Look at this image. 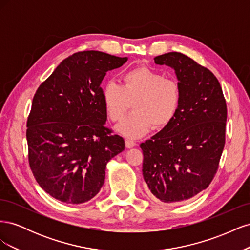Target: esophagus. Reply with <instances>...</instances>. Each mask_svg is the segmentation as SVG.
<instances>
[{"label": "esophagus", "mask_w": 250, "mask_h": 250, "mask_svg": "<svg viewBox=\"0 0 250 250\" xmlns=\"http://www.w3.org/2000/svg\"><path fill=\"white\" fill-rule=\"evenodd\" d=\"M125 144H126V147L127 148H132L135 146V142L132 141L131 139H126L125 140Z\"/></svg>", "instance_id": "34e87169"}]
</instances>
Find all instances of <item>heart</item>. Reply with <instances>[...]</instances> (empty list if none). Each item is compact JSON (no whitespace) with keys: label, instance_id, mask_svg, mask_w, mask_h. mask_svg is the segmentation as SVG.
Wrapping results in <instances>:
<instances>
[{"label":"heart","instance_id":"1","mask_svg":"<svg viewBox=\"0 0 250 250\" xmlns=\"http://www.w3.org/2000/svg\"><path fill=\"white\" fill-rule=\"evenodd\" d=\"M102 100L108 118L120 122L132 101L131 115L125 118L117 130L127 138H140L154 126L164 129L175 118L180 105V87L171 78L147 66L128 71L122 76V85L105 83Z\"/></svg>","mask_w":250,"mask_h":250}]
</instances>
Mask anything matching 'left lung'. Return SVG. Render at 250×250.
Segmentation results:
<instances>
[{
  "label": "left lung",
  "instance_id": "1",
  "mask_svg": "<svg viewBox=\"0 0 250 250\" xmlns=\"http://www.w3.org/2000/svg\"><path fill=\"white\" fill-rule=\"evenodd\" d=\"M154 62L175 71L180 105L172 122L142 143L143 176L162 202L188 200L206 190L217 172L225 144L228 109L215 75L178 52Z\"/></svg>",
  "mask_w": 250,
  "mask_h": 250
}]
</instances>
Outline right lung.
Here are the masks:
<instances>
[{
	"mask_svg": "<svg viewBox=\"0 0 250 250\" xmlns=\"http://www.w3.org/2000/svg\"><path fill=\"white\" fill-rule=\"evenodd\" d=\"M128 60L100 51L75 53L37 88L27 121L29 165L42 190L69 204L99 193L107 163L125 142L105 126L101 83Z\"/></svg>",
	"mask_w": 250,
	"mask_h": 250,
	"instance_id": "1",
	"label": "right lung"
}]
</instances>
